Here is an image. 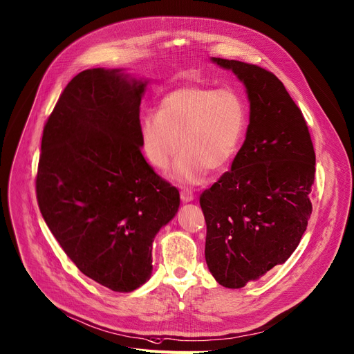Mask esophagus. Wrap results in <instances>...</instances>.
<instances>
[{"instance_id": "1", "label": "esophagus", "mask_w": 354, "mask_h": 354, "mask_svg": "<svg viewBox=\"0 0 354 354\" xmlns=\"http://www.w3.org/2000/svg\"><path fill=\"white\" fill-rule=\"evenodd\" d=\"M180 198L183 203H190L194 200V194L190 190H183L180 194Z\"/></svg>"}]
</instances>
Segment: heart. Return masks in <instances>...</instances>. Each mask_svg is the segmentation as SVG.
<instances>
[{
    "label": "heart",
    "mask_w": 354,
    "mask_h": 354,
    "mask_svg": "<svg viewBox=\"0 0 354 354\" xmlns=\"http://www.w3.org/2000/svg\"><path fill=\"white\" fill-rule=\"evenodd\" d=\"M245 117V104L233 88L181 86L160 100L157 114L142 118V154L164 171L183 147L173 177L181 184H197L209 169L223 170L234 158Z\"/></svg>",
    "instance_id": "b5f03b06"
}]
</instances>
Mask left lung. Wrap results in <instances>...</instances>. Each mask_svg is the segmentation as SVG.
Returning a JSON list of instances; mask_svg holds the SVG:
<instances>
[{"label": "left lung", "instance_id": "obj_1", "mask_svg": "<svg viewBox=\"0 0 354 354\" xmlns=\"http://www.w3.org/2000/svg\"><path fill=\"white\" fill-rule=\"evenodd\" d=\"M212 61L237 75L250 101L232 170L200 196L205 263L218 284L240 288L299 245L311 214L316 154L300 109L273 73L236 59Z\"/></svg>", "mask_w": 354, "mask_h": 354}]
</instances>
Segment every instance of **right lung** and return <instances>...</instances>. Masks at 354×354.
<instances>
[{"mask_svg":"<svg viewBox=\"0 0 354 354\" xmlns=\"http://www.w3.org/2000/svg\"><path fill=\"white\" fill-rule=\"evenodd\" d=\"M145 86L121 68L77 74L46 122L35 180L39 212L62 250L121 293L150 279L154 237L180 205L176 187L141 154Z\"/></svg>","mask_w":354,"mask_h":354,"instance_id":"add662e5","label":"right lung"}]
</instances>
